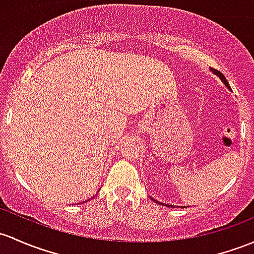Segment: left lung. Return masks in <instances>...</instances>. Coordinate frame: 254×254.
<instances>
[{
  "mask_svg": "<svg viewBox=\"0 0 254 254\" xmlns=\"http://www.w3.org/2000/svg\"><path fill=\"white\" fill-rule=\"evenodd\" d=\"M212 71H213V73H215V75L218 76V77L220 78V80H222V82L225 84L226 87H228L229 89H231L230 88V86H229V83H228V81H226V78L224 77V75H223L222 72L220 71H218V70H212ZM150 197H151V196H150ZM151 200L152 201H155V202L156 203H159V204H163V206H168V207H177V206H174V204H171V203H166V202H161V201H159V200H155L154 197H151Z\"/></svg>",
  "mask_w": 254,
  "mask_h": 254,
  "instance_id": "obj_1",
  "label": "left lung"
}]
</instances>
